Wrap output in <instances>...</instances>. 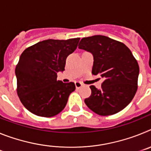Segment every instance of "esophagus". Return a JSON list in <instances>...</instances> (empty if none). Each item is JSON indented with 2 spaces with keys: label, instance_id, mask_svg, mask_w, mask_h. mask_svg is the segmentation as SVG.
<instances>
[{
  "label": "esophagus",
  "instance_id": "1",
  "mask_svg": "<svg viewBox=\"0 0 151 151\" xmlns=\"http://www.w3.org/2000/svg\"><path fill=\"white\" fill-rule=\"evenodd\" d=\"M75 85H76V88H81L82 85H83V84H82L81 82H75Z\"/></svg>",
  "mask_w": 151,
  "mask_h": 151
}]
</instances>
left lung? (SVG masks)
<instances>
[{
  "mask_svg": "<svg viewBox=\"0 0 151 151\" xmlns=\"http://www.w3.org/2000/svg\"><path fill=\"white\" fill-rule=\"evenodd\" d=\"M78 48L93 54L92 74L104 78L101 89L91 85V94L85 98V104L101 116L123 110L137 91L139 74L138 63L129 47L106 36L94 35L82 38Z\"/></svg>",
  "mask_w": 151,
  "mask_h": 151,
  "instance_id": "obj_1",
  "label": "left lung"
}]
</instances>
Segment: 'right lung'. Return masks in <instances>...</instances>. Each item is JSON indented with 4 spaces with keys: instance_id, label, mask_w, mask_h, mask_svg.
<instances>
[{
    "instance_id": "1",
    "label": "right lung",
    "mask_w": 151,
    "mask_h": 151,
    "mask_svg": "<svg viewBox=\"0 0 151 151\" xmlns=\"http://www.w3.org/2000/svg\"><path fill=\"white\" fill-rule=\"evenodd\" d=\"M79 40H45L22 52L15 70L17 92L31 113L51 117L66 106L76 85L57 81V73L65 69L66 58L76 49Z\"/></svg>"
}]
</instances>
